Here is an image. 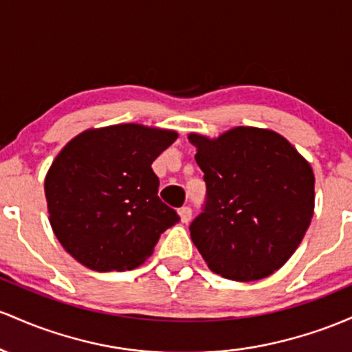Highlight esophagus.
<instances>
[{"label":"esophagus","mask_w":352,"mask_h":352,"mask_svg":"<svg viewBox=\"0 0 352 352\" xmlns=\"http://www.w3.org/2000/svg\"><path fill=\"white\" fill-rule=\"evenodd\" d=\"M191 216H192V212H191V208H188V206H183L179 209V218H181V223H189V221H191Z\"/></svg>","instance_id":"esophagus-1"}]
</instances>
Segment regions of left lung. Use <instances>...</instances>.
<instances>
[{
  "mask_svg": "<svg viewBox=\"0 0 352 352\" xmlns=\"http://www.w3.org/2000/svg\"><path fill=\"white\" fill-rule=\"evenodd\" d=\"M206 181V206L191 239L208 267L231 281H258L298 250L314 212V173L279 133L238 126L191 133Z\"/></svg>",
  "mask_w": 352,
  "mask_h": 352,
  "instance_id": "left-lung-1",
  "label": "left lung"
}]
</instances>
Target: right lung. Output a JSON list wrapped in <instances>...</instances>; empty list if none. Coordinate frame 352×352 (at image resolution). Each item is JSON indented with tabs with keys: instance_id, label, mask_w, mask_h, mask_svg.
I'll use <instances>...</instances> for the list:
<instances>
[{
	"instance_id": "obj_1",
	"label": "right lung",
	"mask_w": 352,
	"mask_h": 352,
	"mask_svg": "<svg viewBox=\"0 0 352 352\" xmlns=\"http://www.w3.org/2000/svg\"><path fill=\"white\" fill-rule=\"evenodd\" d=\"M173 129L124 123L74 136L45 177L50 224L61 246L93 271H126L153 254L179 221L157 197L151 164L176 141Z\"/></svg>"
}]
</instances>
